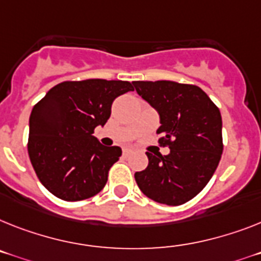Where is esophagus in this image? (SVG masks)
Segmentation results:
<instances>
[{
    "mask_svg": "<svg viewBox=\"0 0 261 261\" xmlns=\"http://www.w3.org/2000/svg\"><path fill=\"white\" fill-rule=\"evenodd\" d=\"M131 152H133V150H130V148H123V156H128V155H131Z\"/></svg>",
    "mask_w": 261,
    "mask_h": 261,
    "instance_id": "1",
    "label": "esophagus"
}]
</instances>
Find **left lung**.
Listing matches in <instances>:
<instances>
[{
	"label": "left lung",
	"mask_w": 261,
	"mask_h": 261,
	"mask_svg": "<svg viewBox=\"0 0 261 261\" xmlns=\"http://www.w3.org/2000/svg\"><path fill=\"white\" fill-rule=\"evenodd\" d=\"M137 93L161 118V146L170 154L146 152L148 166L135 172L147 198L167 205H180L207 186L223 152L222 115L207 94L195 85L172 81H135Z\"/></svg>",
	"instance_id": "8db88e82"
}]
</instances>
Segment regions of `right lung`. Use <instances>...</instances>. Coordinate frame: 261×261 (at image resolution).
Returning <instances> with one entry per match:
<instances>
[{
    "label": "right lung",
    "instance_id": "1",
    "mask_svg": "<svg viewBox=\"0 0 261 261\" xmlns=\"http://www.w3.org/2000/svg\"><path fill=\"white\" fill-rule=\"evenodd\" d=\"M133 85L127 81H66L33 107L28 152L39 181L54 196L76 201L102 191L122 150L100 144L94 128L106 123L114 99L133 91Z\"/></svg>",
    "mask_w": 261,
    "mask_h": 261
}]
</instances>
